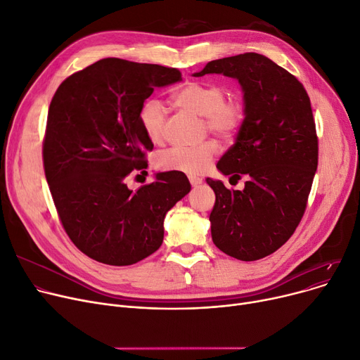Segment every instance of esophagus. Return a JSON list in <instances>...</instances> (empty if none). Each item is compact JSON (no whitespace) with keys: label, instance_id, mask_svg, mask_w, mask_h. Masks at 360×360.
<instances>
[{"label":"esophagus","instance_id":"34e87169","mask_svg":"<svg viewBox=\"0 0 360 360\" xmlns=\"http://www.w3.org/2000/svg\"><path fill=\"white\" fill-rule=\"evenodd\" d=\"M190 182H191L193 186H197V185H200L202 182V179L197 178V176H190Z\"/></svg>","mask_w":360,"mask_h":360}]
</instances>
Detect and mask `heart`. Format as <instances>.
I'll return each mask as SVG.
<instances>
[{
  "mask_svg": "<svg viewBox=\"0 0 360 360\" xmlns=\"http://www.w3.org/2000/svg\"><path fill=\"white\" fill-rule=\"evenodd\" d=\"M224 89L217 84L188 83L176 94L179 108L204 117L205 128L221 140H231L242 127L245 109L239 101H224ZM167 108L158 98H148L140 108V122L150 141L159 143L165 139ZM217 155L214 141L198 146H176L162 151L156 165L162 170H178L188 175H200L210 166Z\"/></svg>",
  "mask_w": 360,
  "mask_h": 360,
  "instance_id": "heart-1",
  "label": "heart"
}]
</instances>
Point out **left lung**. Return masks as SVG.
<instances>
[{
    "label": "left lung",
    "mask_w": 360,
    "mask_h": 360,
    "mask_svg": "<svg viewBox=\"0 0 360 360\" xmlns=\"http://www.w3.org/2000/svg\"><path fill=\"white\" fill-rule=\"evenodd\" d=\"M205 74H223L240 86L245 120L217 169L248 178L242 191L205 179L216 194L212 238L224 254L255 261L286 243L305 213L318 166L311 101L295 75L261 53L214 60L193 75Z\"/></svg>",
    "instance_id": "left-lung-1"
}]
</instances>
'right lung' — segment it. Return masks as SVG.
Returning <instances> with one entry per match:
<instances>
[{
    "mask_svg": "<svg viewBox=\"0 0 360 360\" xmlns=\"http://www.w3.org/2000/svg\"><path fill=\"white\" fill-rule=\"evenodd\" d=\"M176 68L103 58L55 91L48 112L44 166L70 239L87 257L131 266L160 248L166 213L191 191L178 170L155 174L132 191L125 178L147 167L153 150L140 108L156 87L181 82Z\"/></svg>",
    "mask_w": 360,
    "mask_h": 360,
    "instance_id": "add662e5",
    "label": "right lung"
}]
</instances>
